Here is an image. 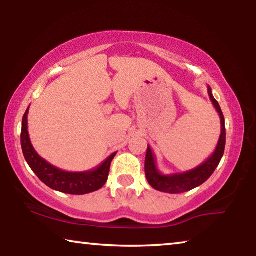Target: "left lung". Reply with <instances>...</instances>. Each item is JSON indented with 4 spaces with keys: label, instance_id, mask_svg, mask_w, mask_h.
Returning a JSON list of instances; mask_svg holds the SVG:
<instances>
[{
    "label": "left lung",
    "instance_id": "8db88e82",
    "mask_svg": "<svg viewBox=\"0 0 256 256\" xmlns=\"http://www.w3.org/2000/svg\"><path fill=\"white\" fill-rule=\"evenodd\" d=\"M208 94H209V97L212 104H214L216 110L218 112L220 116V124H222V134H220L218 144L216 146L214 152L204 162L201 164L200 166L193 168V170L183 172H176V174L164 175L158 170L154 154L148 146L146 154L144 170L148 183L154 190L170 194L188 192V190L196 188L198 186L204 183L214 174L216 168L218 167L224 152V146H226V128H224V118L222 108H220L218 102L214 99V94H212V90L209 86H208Z\"/></svg>",
    "mask_w": 256,
    "mask_h": 256
}]
</instances>
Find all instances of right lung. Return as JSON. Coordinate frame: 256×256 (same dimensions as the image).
<instances>
[{
    "instance_id": "add662e5",
    "label": "right lung",
    "mask_w": 256,
    "mask_h": 256,
    "mask_svg": "<svg viewBox=\"0 0 256 256\" xmlns=\"http://www.w3.org/2000/svg\"><path fill=\"white\" fill-rule=\"evenodd\" d=\"M28 112L29 107L22 118L21 148L26 162L38 178L50 188L66 194H74V196H82L100 190L107 182L110 162L118 152L112 154L105 162L94 170L76 172L60 170L42 158L34 149L28 132Z\"/></svg>"
}]
</instances>
